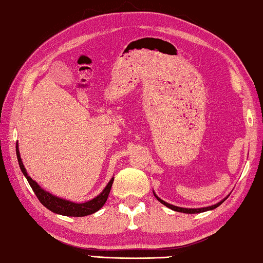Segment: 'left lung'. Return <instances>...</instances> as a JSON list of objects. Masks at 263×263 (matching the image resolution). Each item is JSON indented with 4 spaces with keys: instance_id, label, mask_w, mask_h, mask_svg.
<instances>
[{
    "instance_id": "8db88e82",
    "label": "left lung",
    "mask_w": 263,
    "mask_h": 263,
    "mask_svg": "<svg viewBox=\"0 0 263 263\" xmlns=\"http://www.w3.org/2000/svg\"><path fill=\"white\" fill-rule=\"evenodd\" d=\"M154 195H155V197L156 199H157L160 203H163L164 205H166L167 208H170V209H172V210H174V211H179V213H185V214H200V213H204V211H208V210H213V209H215V208H217L218 205H220L223 203V202L227 200V197H225L224 200H222L220 202H218V203H216V204H214V205H210V206H205V208H197V209H194V208H180V206H176V205H173V204H170V203H167V202H165V201H163L162 199H159V197L155 194V192H154Z\"/></svg>"
}]
</instances>
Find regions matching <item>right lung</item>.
<instances>
[{"mask_svg": "<svg viewBox=\"0 0 263 263\" xmlns=\"http://www.w3.org/2000/svg\"><path fill=\"white\" fill-rule=\"evenodd\" d=\"M16 154H17L18 164H20L22 172L27 179V181H29L31 188L34 192V194L41 202V204L45 205L46 208L49 209L50 211H53V213L63 215V216H72V217H83V216L95 214L96 211H98L100 208H103L105 202L107 201L110 187H112V183L114 180L113 178L110 179L109 182L107 183V186L104 188V191L101 192L98 196H96L95 199L84 202V203H75V202L60 199V197L52 195L50 193L44 191L43 188H41L34 180H32V178L29 177V174H27L24 165H23V162H22L20 150H18V144H16Z\"/></svg>", "mask_w": 263, "mask_h": 263, "instance_id": "1", "label": "right lung"}]
</instances>
